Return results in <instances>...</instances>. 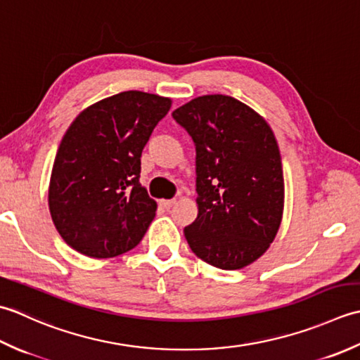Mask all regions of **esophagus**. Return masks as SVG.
I'll return each mask as SVG.
<instances>
[{
    "label": "esophagus",
    "instance_id": "obj_1",
    "mask_svg": "<svg viewBox=\"0 0 360 360\" xmlns=\"http://www.w3.org/2000/svg\"><path fill=\"white\" fill-rule=\"evenodd\" d=\"M174 203H175V199H171V200H166V199H163V200H160V205H161V207L166 208V210H169Z\"/></svg>",
    "mask_w": 360,
    "mask_h": 360
}]
</instances>
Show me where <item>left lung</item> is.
I'll return each instance as SVG.
<instances>
[{
    "mask_svg": "<svg viewBox=\"0 0 360 360\" xmlns=\"http://www.w3.org/2000/svg\"><path fill=\"white\" fill-rule=\"evenodd\" d=\"M195 146L199 214L183 233L197 256L238 270L267 252L281 225L280 149L266 120L225 94L199 96L172 112Z\"/></svg>",
    "mask_w": 360,
    "mask_h": 360,
    "instance_id": "obj_1",
    "label": "left lung"
}]
</instances>
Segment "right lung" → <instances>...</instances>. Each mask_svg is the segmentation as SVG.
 I'll list each match as a JSON object with an SVG mask.
<instances>
[{
    "instance_id": "add662e5",
    "label": "right lung",
    "mask_w": 360,
    "mask_h": 360,
    "mask_svg": "<svg viewBox=\"0 0 360 360\" xmlns=\"http://www.w3.org/2000/svg\"><path fill=\"white\" fill-rule=\"evenodd\" d=\"M172 101L122 91L86 107L63 135L49 180V212L67 244L115 258L139 244L157 202L139 183L141 152Z\"/></svg>"
}]
</instances>
